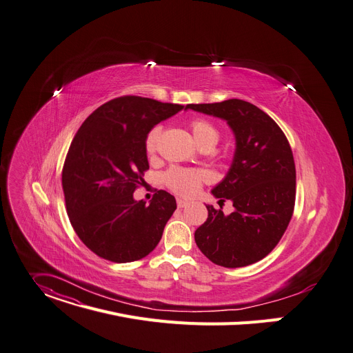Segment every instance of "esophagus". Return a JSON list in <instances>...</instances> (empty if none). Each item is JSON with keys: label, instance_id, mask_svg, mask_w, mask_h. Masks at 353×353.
Returning a JSON list of instances; mask_svg holds the SVG:
<instances>
[{"label": "esophagus", "instance_id": "1", "mask_svg": "<svg viewBox=\"0 0 353 353\" xmlns=\"http://www.w3.org/2000/svg\"><path fill=\"white\" fill-rule=\"evenodd\" d=\"M187 205H188V201L181 200V199H177V207H179V208H184V207H187Z\"/></svg>", "mask_w": 353, "mask_h": 353}]
</instances>
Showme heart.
Here are the masks:
<instances>
[{"instance_id":"b5f03b06","label":"heart","mask_w":353,"mask_h":353,"mask_svg":"<svg viewBox=\"0 0 353 353\" xmlns=\"http://www.w3.org/2000/svg\"><path fill=\"white\" fill-rule=\"evenodd\" d=\"M191 132L196 142L203 146H215L219 141V130L218 128L204 119V118H196L190 122ZM160 135V128L154 126L148 132L145 138V150L148 154H153L157 149V141ZM208 179L207 173L199 169H187V168H170L163 174V183L168 188L174 191L176 194L183 197H193L199 193L203 183Z\"/></svg>"}]
</instances>
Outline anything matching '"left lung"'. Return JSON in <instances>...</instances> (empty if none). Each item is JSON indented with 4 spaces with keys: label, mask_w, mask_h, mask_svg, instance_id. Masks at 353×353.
Here are the masks:
<instances>
[{
    "label": "left lung",
    "mask_w": 353,
    "mask_h": 353,
    "mask_svg": "<svg viewBox=\"0 0 353 353\" xmlns=\"http://www.w3.org/2000/svg\"><path fill=\"white\" fill-rule=\"evenodd\" d=\"M185 108L225 119L236 138L232 166L214 190L235 211L207 205L208 218L194 234L200 250L222 268H243L262 261L279 243L296 203V165L280 126L261 108L232 99Z\"/></svg>",
    "instance_id": "left-lung-1"
}]
</instances>
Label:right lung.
I'll return each mask as SVG.
<instances>
[{"label": "right lung", "mask_w": 353, "mask_h": 353, "mask_svg": "<svg viewBox=\"0 0 353 353\" xmlns=\"http://www.w3.org/2000/svg\"><path fill=\"white\" fill-rule=\"evenodd\" d=\"M184 107L138 95L114 99L87 117L61 172L66 210L81 242L100 258L128 263L148 256L177 208L165 190L150 204L134 191L149 169L145 138Z\"/></svg>", "instance_id": "add662e5"}]
</instances>
